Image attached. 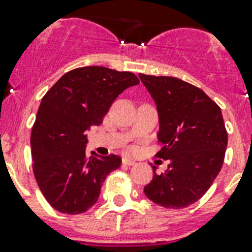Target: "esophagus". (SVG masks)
I'll return each mask as SVG.
<instances>
[{
    "label": "esophagus",
    "mask_w": 252,
    "mask_h": 252,
    "mask_svg": "<svg viewBox=\"0 0 252 252\" xmlns=\"http://www.w3.org/2000/svg\"><path fill=\"white\" fill-rule=\"evenodd\" d=\"M123 164H124V165H133V164H136V161L132 160V159H129V158H123Z\"/></svg>",
    "instance_id": "obj_1"
}]
</instances>
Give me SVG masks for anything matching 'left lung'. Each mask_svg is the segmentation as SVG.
Listing matches in <instances>:
<instances>
[{
    "mask_svg": "<svg viewBox=\"0 0 252 252\" xmlns=\"http://www.w3.org/2000/svg\"><path fill=\"white\" fill-rule=\"evenodd\" d=\"M157 105L158 155L169 161L144 188L151 202L185 208L203 195L221 169L228 133L221 110L202 89L172 76L138 75Z\"/></svg>",
    "mask_w": 252,
    "mask_h": 252,
    "instance_id": "obj_1",
    "label": "left lung"
}]
</instances>
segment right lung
I'll use <instances>...</instances> for the list:
<instances>
[{
	"label": "right lung",
	"instance_id": "1",
	"mask_svg": "<svg viewBox=\"0 0 252 252\" xmlns=\"http://www.w3.org/2000/svg\"><path fill=\"white\" fill-rule=\"evenodd\" d=\"M137 84L132 72L80 67L64 73L41 99L31 136L33 173L57 211H88L97 203L108 173L120 167L118 155L87 154V133L103 122L119 94Z\"/></svg>",
	"mask_w": 252,
	"mask_h": 252
}]
</instances>
